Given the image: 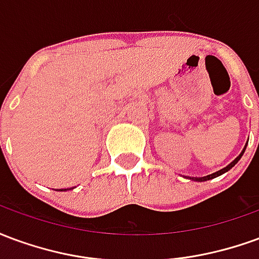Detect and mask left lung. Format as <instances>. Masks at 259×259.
Listing matches in <instances>:
<instances>
[{
  "mask_svg": "<svg viewBox=\"0 0 259 259\" xmlns=\"http://www.w3.org/2000/svg\"><path fill=\"white\" fill-rule=\"evenodd\" d=\"M244 151H245V148H244V150H243V152H241V154H240L239 157H237V158H236V159H234L233 162H232V163H229V165H228V166H226V168L221 169V170H218V172H215V174L208 175V176H204V178H190V179L195 180V182H205V180L213 179V178H217V176H221V175L225 174V172H228L229 169H232V168H233V166H234V165H236V163L239 162V159H240V158H241V155H243V154H244Z\"/></svg>",
  "mask_w": 259,
  "mask_h": 259,
  "instance_id": "1",
  "label": "left lung"
}]
</instances>
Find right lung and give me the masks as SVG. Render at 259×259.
I'll return each instance as SVG.
<instances>
[{
	"mask_svg": "<svg viewBox=\"0 0 259 259\" xmlns=\"http://www.w3.org/2000/svg\"><path fill=\"white\" fill-rule=\"evenodd\" d=\"M61 191H64V190H61Z\"/></svg>",
	"mask_w": 259,
	"mask_h": 259,
	"instance_id": "right-lung-1",
	"label": "right lung"
}]
</instances>
